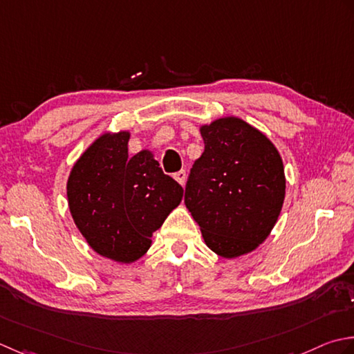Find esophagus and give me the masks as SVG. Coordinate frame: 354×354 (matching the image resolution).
I'll list each match as a JSON object with an SVG mask.
<instances>
[{
	"label": "esophagus",
	"instance_id": "obj_1",
	"mask_svg": "<svg viewBox=\"0 0 354 354\" xmlns=\"http://www.w3.org/2000/svg\"><path fill=\"white\" fill-rule=\"evenodd\" d=\"M174 178L177 180V182L180 183V185H185V182H186V171L185 169H182V171H178V172H176L174 174Z\"/></svg>",
	"mask_w": 354,
	"mask_h": 354
}]
</instances>
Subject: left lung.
Wrapping results in <instances>:
<instances>
[{
	"label": "left lung",
	"mask_w": 354,
	"mask_h": 354,
	"mask_svg": "<svg viewBox=\"0 0 354 354\" xmlns=\"http://www.w3.org/2000/svg\"><path fill=\"white\" fill-rule=\"evenodd\" d=\"M200 133L205 151L187 177L185 205L215 254H249L269 236L283 207V160L268 137L238 118Z\"/></svg>",
	"instance_id": "1"
}]
</instances>
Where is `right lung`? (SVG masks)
<instances>
[{"label":"right lung","instance_id":"1","mask_svg":"<svg viewBox=\"0 0 354 354\" xmlns=\"http://www.w3.org/2000/svg\"><path fill=\"white\" fill-rule=\"evenodd\" d=\"M129 134L100 136L75 163L67 182L77 229L99 255L133 263L183 197L148 151L128 156Z\"/></svg>","mask_w":354,"mask_h":354}]
</instances>
